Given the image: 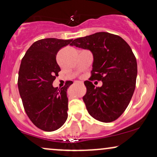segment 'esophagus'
<instances>
[{"label": "esophagus", "instance_id": "obj_1", "mask_svg": "<svg viewBox=\"0 0 157 157\" xmlns=\"http://www.w3.org/2000/svg\"><path fill=\"white\" fill-rule=\"evenodd\" d=\"M75 83H77V84H82V82H80V81H76V82H75Z\"/></svg>", "mask_w": 157, "mask_h": 157}]
</instances>
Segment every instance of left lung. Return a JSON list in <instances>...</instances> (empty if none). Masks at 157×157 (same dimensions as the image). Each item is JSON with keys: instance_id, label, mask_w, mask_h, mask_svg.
<instances>
[{"instance_id": "8db88e82", "label": "left lung", "mask_w": 157, "mask_h": 157, "mask_svg": "<svg viewBox=\"0 0 157 157\" xmlns=\"http://www.w3.org/2000/svg\"><path fill=\"white\" fill-rule=\"evenodd\" d=\"M71 46L92 52L89 80L103 82L101 87L84 82L82 100L88 112L98 121H114L127 109L136 87L137 63L130 46L120 36L104 32L74 40Z\"/></svg>"}]
</instances>
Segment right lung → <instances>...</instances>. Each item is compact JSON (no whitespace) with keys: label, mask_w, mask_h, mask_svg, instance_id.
<instances>
[{"label":"right lung","mask_w":157,"mask_h":157,"mask_svg":"<svg viewBox=\"0 0 157 157\" xmlns=\"http://www.w3.org/2000/svg\"><path fill=\"white\" fill-rule=\"evenodd\" d=\"M73 40L46 38L30 46L21 60L18 72L19 93L27 116L45 131L60 128L68 117V81L61 89L52 86L60 68L56 56Z\"/></svg>","instance_id":"right-lung-1"}]
</instances>
